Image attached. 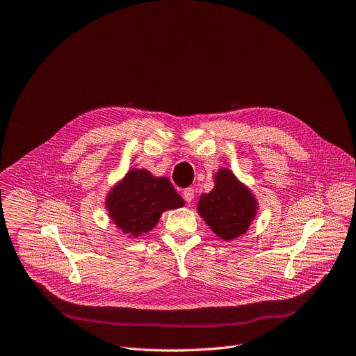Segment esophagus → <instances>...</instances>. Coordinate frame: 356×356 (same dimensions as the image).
Segmentation results:
<instances>
[{
    "instance_id": "34e87169",
    "label": "esophagus",
    "mask_w": 356,
    "mask_h": 356,
    "mask_svg": "<svg viewBox=\"0 0 356 356\" xmlns=\"http://www.w3.org/2000/svg\"><path fill=\"white\" fill-rule=\"evenodd\" d=\"M193 197H195V191H193V188H186V189L183 191V199L186 200L188 204L192 202Z\"/></svg>"
}]
</instances>
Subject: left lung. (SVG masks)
Masks as SVG:
<instances>
[{
  "mask_svg": "<svg viewBox=\"0 0 356 356\" xmlns=\"http://www.w3.org/2000/svg\"><path fill=\"white\" fill-rule=\"evenodd\" d=\"M197 212L213 233L222 240H234L249 229L257 212V202L228 168L215 175V186L200 195Z\"/></svg>",
  "mask_w": 356,
  "mask_h": 356,
  "instance_id": "1",
  "label": "left lung"
}]
</instances>
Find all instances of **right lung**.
<instances>
[{"label":"right lung","mask_w":356,"mask_h":356,"mask_svg":"<svg viewBox=\"0 0 356 356\" xmlns=\"http://www.w3.org/2000/svg\"><path fill=\"white\" fill-rule=\"evenodd\" d=\"M184 200L167 177H154L148 170H131L106 197L109 216L122 233L140 237L157 225L167 209Z\"/></svg>","instance_id":"1"}]
</instances>
